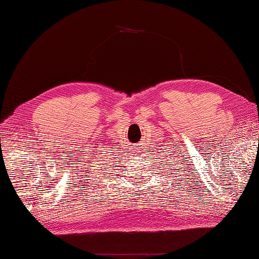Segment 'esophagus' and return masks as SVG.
Returning a JSON list of instances; mask_svg holds the SVG:
<instances>
[{
	"instance_id": "1",
	"label": "esophagus",
	"mask_w": 259,
	"mask_h": 259,
	"mask_svg": "<svg viewBox=\"0 0 259 259\" xmlns=\"http://www.w3.org/2000/svg\"><path fill=\"white\" fill-rule=\"evenodd\" d=\"M138 152H141V151H138Z\"/></svg>"
}]
</instances>
